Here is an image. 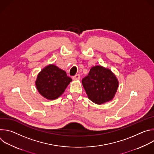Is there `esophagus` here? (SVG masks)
<instances>
[{
    "label": "esophagus",
    "mask_w": 154,
    "mask_h": 154,
    "mask_svg": "<svg viewBox=\"0 0 154 154\" xmlns=\"http://www.w3.org/2000/svg\"><path fill=\"white\" fill-rule=\"evenodd\" d=\"M80 78V75H79V74H77V75H75V76H74V77H72V79H73L74 80H79Z\"/></svg>",
    "instance_id": "obj_1"
}]
</instances>
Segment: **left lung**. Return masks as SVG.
<instances>
[{"mask_svg":"<svg viewBox=\"0 0 154 154\" xmlns=\"http://www.w3.org/2000/svg\"><path fill=\"white\" fill-rule=\"evenodd\" d=\"M82 82L88 97L99 105L111 101L119 86L116 75L102 66H93Z\"/></svg>","mask_w":154,"mask_h":154,"instance_id":"left-lung-1","label":"left lung"}]
</instances>
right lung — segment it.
Listing matches in <instances>:
<instances>
[{
    "mask_svg": "<svg viewBox=\"0 0 154 154\" xmlns=\"http://www.w3.org/2000/svg\"><path fill=\"white\" fill-rule=\"evenodd\" d=\"M71 78L66 72L52 64L44 68L38 74L35 82L39 93L48 100H55L64 92Z\"/></svg>",
    "mask_w": 154,
    "mask_h": 154,
    "instance_id": "add662e5",
    "label": "right lung"
}]
</instances>
